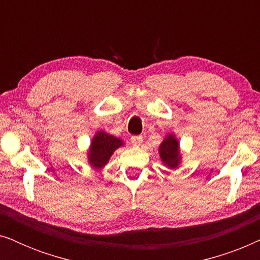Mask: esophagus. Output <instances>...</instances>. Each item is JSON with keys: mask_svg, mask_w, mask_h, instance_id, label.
<instances>
[{"mask_svg": "<svg viewBox=\"0 0 260 260\" xmlns=\"http://www.w3.org/2000/svg\"><path fill=\"white\" fill-rule=\"evenodd\" d=\"M143 142V136H133L131 137V143L134 145H141Z\"/></svg>", "mask_w": 260, "mask_h": 260, "instance_id": "34e87169", "label": "esophagus"}]
</instances>
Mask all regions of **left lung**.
Wrapping results in <instances>:
<instances>
[{
    "instance_id": "1",
    "label": "left lung",
    "mask_w": 260,
    "mask_h": 260,
    "mask_svg": "<svg viewBox=\"0 0 260 260\" xmlns=\"http://www.w3.org/2000/svg\"><path fill=\"white\" fill-rule=\"evenodd\" d=\"M159 156L161 159L165 162L166 166L169 168H176L180 163V149L179 142L173 135H169L165 138L162 144L159 145Z\"/></svg>"
}]
</instances>
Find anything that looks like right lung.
Masks as SVG:
<instances>
[{
  "label": "right lung",
  "mask_w": 260,
  "mask_h": 260,
  "mask_svg": "<svg viewBox=\"0 0 260 260\" xmlns=\"http://www.w3.org/2000/svg\"><path fill=\"white\" fill-rule=\"evenodd\" d=\"M120 145H123L122 140L106 134L104 131H99L92 140L90 152H88V161L91 166L98 169L104 167L111 157L113 151Z\"/></svg>",
  "instance_id": "1"
}]
</instances>
